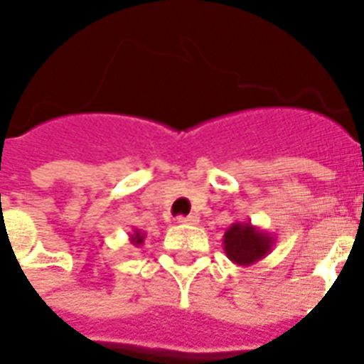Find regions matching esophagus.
Masks as SVG:
<instances>
[{"label": "esophagus", "instance_id": "obj_1", "mask_svg": "<svg viewBox=\"0 0 364 364\" xmlns=\"http://www.w3.org/2000/svg\"><path fill=\"white\" fill-rule=\"evenodd\" d=\"M198 217L196 215H187V217H179L177 223H183V225H198Z\"/></svg>", "mask_w": 364, "mask_h": 364}]
</instances>
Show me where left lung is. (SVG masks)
<instances>
[{
	"instance_id": "obj_1",
	"label": "left lung",
	"mask_w": 364,
	"mask_h": 364,
	"mask_svg": "<svg viewBox=\"0 0 364 364\" xmlns=\"http://www.w3.org/2000/svg\"><path fill=\"white\" fill-rule=\"evenodd\" d=\"M276 236L264 228L251 225V221H236L225 230L223 249L234 264L251 266L272 253Z\"/></svg>"
}]
</instances>
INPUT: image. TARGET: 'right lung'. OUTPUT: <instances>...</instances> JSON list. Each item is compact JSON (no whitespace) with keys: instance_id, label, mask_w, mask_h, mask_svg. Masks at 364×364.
Instances as JSON below:
<instances>
[{"instance_id":"right-lung-1","label":"right lung","mask_w":364,"mask_h":364,"mask_svg":"<svg viewBox=\"0 0 364 364\" xmlns=\"http://www.w3.org/2000/svg\"><path fill=\"white\" fill-rule=\"evenodd\" d=\"M145 236H147V234L145 232H141V230H139V228H134V232L130 234V243L132 245H136V247H139V245H141L143 243V240H145Z\"/></svg>"}]
</instances>
